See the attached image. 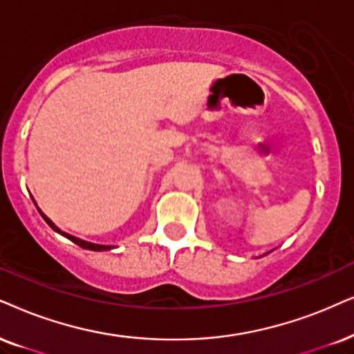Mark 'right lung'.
Wrapping results in <instances>:
<instances>
[{"label": "right lung", "mask_w": 354, "mask_h": 354, "mask_svg": "<svg viewBox=\"0 0 354 354\" xmlns=\"http://www.w3.org/2000/svg\"><path fill=\"white\" fill-rule=\"evenodd\" d=\"M39 209V207H37ZM39 212H40V216L44 217V221H46L48 225L52 227L53 230L55 232H58V234L60 235H64V236H66V239L68 240H71L73 241V243H77L78 247H82V248H86V250H93V252H106V250H111V248H114V247H111V245H101V243H93V241H86V240H83V239H78V236H73V235H70V234H66V232H64V230H60L58 229V227L55 225V223H53L50 218H48L46 214L42 212V210L39 209Z\"/></svg>", "instance_id": "add662e5"}]
</instances>
